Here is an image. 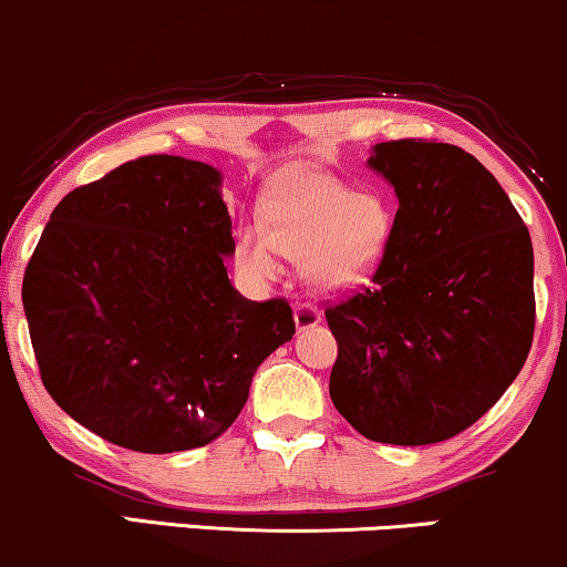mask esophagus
Returning <instances> with one entry per match:
<instances>
[{
    "label": "esophagus",
    "mask_w": 567,
    "mask_h": 567,
    "mask_svg": "<svg viewBox=\"0 0 567 567\" xmlns=\"http://www.w3.org/2000/svg\"><path fill=\"white\" fill-rule=\"evenodd\" d=\"M292 317H296V329H298V332H306V329H313L317 324H321V313L317 311V308L308 306V303H300L296 308V313H292Z\"/></svg>",
    "instance_id": "34e87169"
}]
</instances>
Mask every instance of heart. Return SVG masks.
<instances>
[{"label":"heart","instance_id":"1","mask_svg":"<svg viewBox=\"0 0 567 567\" xmlns=\"http://www.w3.org/2000/svg\"><path fill=\"white\" fill-rule=\"evenodd\" d=\"M264 214L267 233L259 227L240 230V259L261 277L275 271L277 254L303 261L306 282L327 296L367 282L392 235V217L382 200L317 169L296 172L269 198Z\"/></svg>","mask_w":567,"mask_h":567}]
</instances>
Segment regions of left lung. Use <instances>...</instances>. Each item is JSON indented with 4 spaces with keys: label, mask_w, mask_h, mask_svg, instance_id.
<instances>
[{
    "label": "left lung",
    "mask_w": 567,
    "mask_h": 567,
    "mask_svg": "<svg viewBox=\"0 0 567 567\" xmlns=\"http://www.w3.org/2000/svg\"><path fill=\"white\" fill-rule=\"evenodd\" d=\"M398 214L371 288L327 308L329 395L367 440L434 444L503 398L534 340V248L503 185L450 143L386 141Z\"/></svg>",
    "instance_id": "8db88e82"
}]
</instances>
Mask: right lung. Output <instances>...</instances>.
Returning a JSON list of instances; mask_svg holds the SVG:
<instances>
[{"instance_id":"add662e5","label":"right lung","mask_w":567,"mask_h":567,"mask_svg":"<svg viewBox=\"0 0 567 567\" xmlns=\"http://www.w3.org/2000/svg\"><path fill=\"white\" fill-rule=\"evenodd\" d=\"M221 172L141 156L68 193L28 261L41 382L70 419L135 453L204 447L238 419L264 358L292 340L285 300L243 298Z\"/></svg>"}]
</instances>
